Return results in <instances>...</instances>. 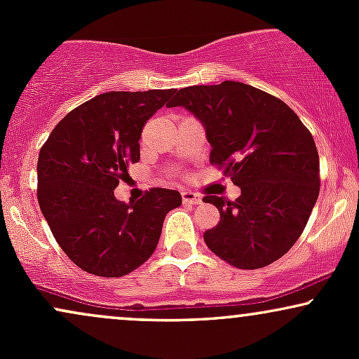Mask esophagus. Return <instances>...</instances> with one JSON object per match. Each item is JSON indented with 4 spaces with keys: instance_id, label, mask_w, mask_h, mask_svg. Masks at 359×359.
Instances as JSON below:
<instances>
[{
    "instance_id": "34e87169",
    "label": "esophagus",
    "mask_w": 359,
    "mask_h": 359,
    "mask_svg": "<svg viewBox=\"0 0 359 359\" xmlns=\"http://www.w3.org/2000/svg\"><path fill=\"white\" fill-rule=\"evenodd\" d=\"M182 201L184 204H199L203 201V197L192 191H182Z\"/></svg>"
}]
</instances>
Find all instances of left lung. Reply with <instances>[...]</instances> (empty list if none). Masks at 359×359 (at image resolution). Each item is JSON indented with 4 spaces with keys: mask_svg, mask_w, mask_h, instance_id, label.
<instances>
[{
    "mask_svg": "<svg viewBox=\"0 0 359 359\" xmlns=\"http://www.w3.org/2000/svg\"><path fill=\"white\" fill-rule=\"evenodd\" d=\"M168 108L201 119L211 165L241 189L236 201L205 196L221 219L208 248L241 270L282 258L306 228L319 196V154L311 131L278 97L236 81L174 90Z\"/></svg>",
    "mask_w": 359,
    "mask_h": 359,
    "instance_id": "obj_1",
    "label": "left lung"
}]
</instances>
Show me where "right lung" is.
<instances>
[{
    "label": "right lung",
    "mask_w": 359,
    "mask_h": 359,
    "mask_svg": "<svg viewBox=\"0 0 359 359\" xmlns=\"http://www.w3.org/2000/svg\"><path fill=\"white\" fill-rule=\"evenodd\" d=\"M172 94H100L65 114L40 148V209L64 253L88 273L114 278L137 270L158 245L167 212L182 204L179 192L160 187L137 203L114 197L140 160L143 126Z\"/></svg>",
    "instance_id": "obj_1"
}]
</instances>
